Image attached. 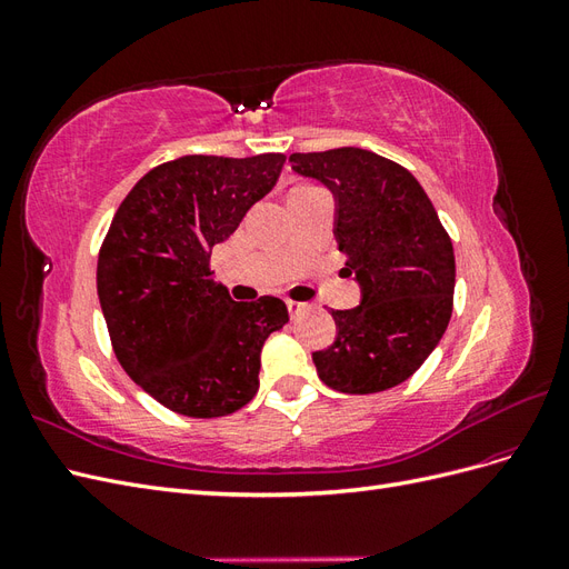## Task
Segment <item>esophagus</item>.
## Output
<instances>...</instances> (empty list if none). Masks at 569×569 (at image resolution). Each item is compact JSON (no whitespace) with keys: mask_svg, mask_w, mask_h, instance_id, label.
Here are the masks:
<instances>
[{"mask_svg":"<svg viewBox=\"0 0 569 569\" xmlns=\"http://www.w3.org/2000/svg\"><path fill=\"white\" fill-rule=\"evenodd\" d=\"M287 308H289V316L291 318H299L306 308H308V303H299V301H287Z\"/></svg>","mask_w":569,"mask_h":569,"instance_id":"1","label":"esophagus"}]
</instances>
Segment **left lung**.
Segmentation results:
<instances>
[{
	"mask_svg": "<svg viewBox=\"0 0 569 569\" xmlns=\"http://www.w3.org/2000/svg\"><path fill=\"white\" fill-rule=\"evenodd\" d=\"M291 170L335 194V237L360 303L332 311L337 339L313 353L343 393L406 382L435 351L453 311L456 256L432 201L408 170L358 147L291 153Z\"/></svg>",
	"mask_w": 569,
	"mask_h": 569,
	"instance_id": "obj_1",
	"label": "left lung"
}]
</instances>
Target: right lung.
Masks as SVG:
<instances>
[{
  "label": "right lung",
  "mask_w": 569,
  "mask_h": 569,
  "mask_svg": "<svg viewBox=\"0 0 569 569\" xmlns=\"http://www.w3.org/2000/svg\"><path fill=\"white\" fill-rule=\"evenodd\" d=\"M284 153L180 157L137 182L99 249L97 295L118 363L151 399L220 418L258 391L261 349L289 320L278 297L232 301L211 251L278 182Z\"/></svg>",
  "instance_id": "1"
}]
</instances>
